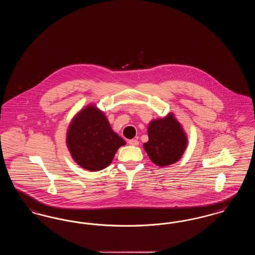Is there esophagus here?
I'll list each match as a JSON object with an SVG mask.
<instances>
[{
  "label": "esophagus",
  "mask_w": 255,
  "mask_h": 255,
  "mask_svg": "<svg viewBox=\"0 0 255 255\" xmlns=\"http://www.w3.org/2000/svg\"><path fill=\"white\" fill-rule=\"evenodd\" d=\"M129 144L130 145L137 146L138 145V141H137V139H130L129 140Z\"/></svg>",
  "instance_id": "esophagus-1"
}]
</instances>
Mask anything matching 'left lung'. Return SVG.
I'll return each instance as SVG.
<instances>
[{
  "mask_svg": "<svg viewBox=\"0 0 255 255\" xmlns=\"http://www.w3.org/2000/svg\"><path fill=\"white\" fill-rule=\"evenodd\" d=\"M148 137L149 140L143 147L148 157L158 166H166L178 161L187 145L186 134L172 114L164 119L150 122Z\"/></svg>",
  "mask_w": 255,
  "mask_h": 255,
  "instance_id": "1",
  "label": "left lung"
}]
</instances>
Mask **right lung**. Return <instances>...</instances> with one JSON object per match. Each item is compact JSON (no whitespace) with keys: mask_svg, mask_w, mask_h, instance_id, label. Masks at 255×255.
<instances>
[{"mask_svg":"<svg viewBox=\"0 0 255 255\" xmlns=\"http://www.w3.org/2000/svg\"><path fill=\"white\" fill-rule=\"evenodd\" d=\"M124 144L105 115L92 105L74 117L67 133V146L74 161L90 171L106 168Z\"/></svg>","mask_w":255,"mask_h":255,"instance_id":"1","label":"right lung"}]
</instances>
